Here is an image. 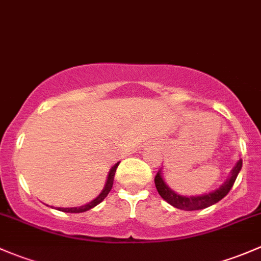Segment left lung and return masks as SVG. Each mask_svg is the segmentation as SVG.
<instances>
[{"mask_svg": "<svg viewBox=\"0 0 261 261\" xmlns=\"http://www.w3.org/2000/svg\"><path fill=\"white\" fill-rule=\"evenodd\" d=\"M241 167H243V160H239V162L236 163L233 170L231 171L230 178L227 179V181L225 182L219 190L207 193V195L197 196V197H185V196L177 195L176 192H173L171 189H168L167 185L163 182L162 177H161V171H158L154 177L155 189H157L158 193H160L161 197H162L163 200L167 201L170 205L179 208V210H186V211L202 210V208H206L208 207V206L214 205V203L219 202L220 200H222V198L230 192V190L232 189L233 184H235L236 177H238Z\"/></svg>", "mask_w": 261, "mask_h": 261, "instance_id": "1", "label": "left lung"}]
</instances>
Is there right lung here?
Masks as SVG:
<instances>
[{
	"instance_id": "obj_1",
	"label": "right lung",
	"mask_w": 261,
	"mask_h": 261,
	"mask_svg": "<svg viewBox=\"0 0 261 261\" xmlns=\"http://www.w3.org/2000/svg\"><path fill=\"white\" fill-rule=\"evenodd\" d=\"M118 165H119V162H118L117 165L114 166V167H112V170L109 171L108 181H107L106 187H104V190L101 191V193L98 196V197L95 198V200H93V201H91V202L87 203V205L80 206V207H71V208H69V207H68V208H61V207H59L58 210H59V211H63V212H71V214H77V212H84V211L90 210V208L95 207L96 205H99V203H100L101 201H103L104 198L107 197V196H108V193L111 192V190H112V187H113V181H114V174H115V171H117Z\"/></svg>"
}]
</instances>
